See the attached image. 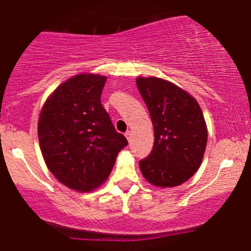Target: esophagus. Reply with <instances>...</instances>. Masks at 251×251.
Returning a JSON list of instances; mask_svg holds the SVG:
<instances>
[{"label": "esophagus", "instance_id": "34e87169", "mask_svg": "<svg viewBox=\"0 0 251 251\" xmlns=\"http://www.w3.org/2000/svg\"><path fill=\"white\" fill-rule=\"evenodd\" d=\"M125 136H126V138H127L128 142H131V140H132V132H131V131H127V132L125 133Z\"/></svg>", "mask_w": 251, "mask_h": 251}]
</instances>
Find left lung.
<instances>
[{"label":"left lung","instance_id":"left-lung-1","mask_svg":"<svg viewBox=\"0 0 251 251\" xmlns=\"http://www.w3.org/2000/svg\"><path fill=\"white\" fill-rule=\"evenodd\" d=\"M138 91L151 114L154 146L140 160L144 178L158 187H176L201 166L207 131L201 107L192 96L169 81L138 77Z\"/></svg>","mask_w":251,"mask_h":251}]
</instances>
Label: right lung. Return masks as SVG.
Wrapping results in <instances>:
<instances>
[{
  "label": "right lung",
  "instance_id": "1",
  "mask_svg": "<svg viewBox=\"0 0 251 251\" xmlns=\"http://www.w3.org/2000/svg\"><path fill=\"white\" fill-rule=\"evenodd\" d=\"M107 77L81 74L57 87L39 119V142L48 170L64 186L90 192L109 176L127 146L100 103Z\"/></svg>",
  "mask_w": 251,
  "mask_h": 251
}]
</instances>
